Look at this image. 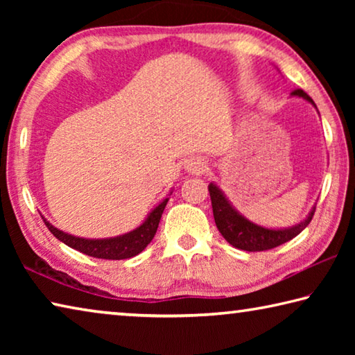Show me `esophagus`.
Instances as JSON below:
<instances>
[{"label":"esophagus","instance_id":"esophagus-1","mask_svg":"<svg viewBox=\"0 0 355 355\" xmlns=\"http://www.w3.org/2000/svg\"><path fill=\"white\" fill-rule=\"evenodd\" d=\"M186 171H188L189 173H200V172H203L207 169V164H205V161H202V159H191V161H188V163H186Z\"/></svg>","mask_w":355,"mask_h":355}]
</instances>
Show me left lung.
Returning <instances> with one entry per match:
<instances>
[{
    "instance_id": "obj_1",
    "label": "left lung",
    "mask_w": 355,
    "mask_h": 355,
    "mask_svg": "<svg viewBox=\"0 0 355 355\" xmlns=\"http://www.w3.org/2000/svg\"><path fill=\"white\" fill-rule=\"evenodd\" d=\"M293 97H300L304 100L310 101L311 105H315V101L311 100L302 89H296L291 92ZM209 197H211V205H213V214L214 222L218 225V230L220 235L227 239V243H230L233 248L248 250V252H261L277 248V245L290 241L294 236H297L305 227L310 224L311 218H313L316 207L311 208L307 218L299 224L288 227V228H266L261 225H257L249 219H245L243 214H239L235 208L232 207V203L227 200L218 186L214 183L208 184Z\"/></svg>"
}]
</instances>
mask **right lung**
<instances>
[{
	"instance_id": "1",
	"label": "right lung",
	"mask_w": 355,
	"mask_h": 355,
	"mask_svg": "<svg viewBox=\"0 0 355 355\" xmlns=\"http://www.w3.org/2000/svg\"><path fill=\"white\" fill-rule=\"evenodd\" d=\"M167 202H169V199H164L158 207L153 208L152 213L147 216V219L144 220L139 227L135 228L133 232L106 239H86L69 235V233L61 232L59 228L53 227L46 219H44L48 230H50L59 241L67 244L71 249L80 250L83 254L94 258H103V260H125V258H131L141 254V252L150 244V241H152L156 230H158L159 219L161 216H163Z\"/></svg>"
}]
</instances>
